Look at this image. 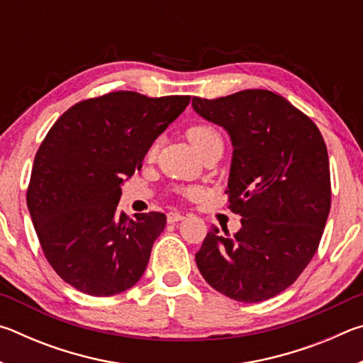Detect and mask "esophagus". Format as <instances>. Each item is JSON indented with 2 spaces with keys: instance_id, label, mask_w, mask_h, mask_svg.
Instances as JSON below:
<instances>
[{
  "instance_id": "esophagus-1",
  "label": "esophagus",
  "mask_w": 363,
  "mask_h": 363,
  "mask_svg": "<svg viewBox=\"0 0 363 363\" xmlns=\"http://www.w3.org/2000/svg\"><path fill=\"white\" fill-rule=\"evenodd\" d=\"M167 218H168V223H169V224H174V223H179V220L184 219V214L177 213V211H169V213L167 214Z\"/></svg>"
}]
</instances>
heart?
<instances>
[{
	"instance_id": "heart-1",
	"label": "heart",
	"mask_w": 363,
	"mask_h": 363,
	"mask_svg": "<svg viewBox=\"0 0 363 363\" xmlns=\"http://www.w3.org/2000/svg\"><path fill=\"white\" fill-rule=\"evenodd\" d=\"M187 138L190 140V144L195 147V150L201 153L206 147H210L214 143H223L220 139V134L214 130L211 125H206V123H196V125H192L187 130ZM157 150V145L153 144L150 149V155H153Z\"/></svg>"
}]
</instances>
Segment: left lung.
I'll return each instance as SVG.
<instances>
[{"mask_svg": "<svg viewBox=\"0 0 363 363\" xmlns=\"http://www.w3.org/2000/svg\"><path fill=\"white\" fill-rule=\"evenodd\" d=\"M192 107L230 136L225 192L242 216L235 235L211 227L196 267L227 298H274L299 277L320 243L331 203L327 145L315 123L272 91L194 97Z\"/></svg>", "mask_w": 363, "mask_h": 363, "instance_id": "obj_1", "label": "left lung"}]
</instances>
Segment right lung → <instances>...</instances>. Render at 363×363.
Masks as SVG:
<instances>
[{
  "label": "right lung",
  "instance_id": "right-lung-1",
  "mask_svg": "<svg viewBox=\"0 0 363 363\" xmlns=\"http://www.w3.org/2000/svg\"><path fill=\"white\" fill-rule=\"evenodd\" d=\"M190 96L116 91L78 102L36 152L27 206L48 262L91 296H113L144 275L163 213H118L121 186Z\"/></svg>",
  "mask_w": 363,
  "mask_h": 363
}]
</instances>
